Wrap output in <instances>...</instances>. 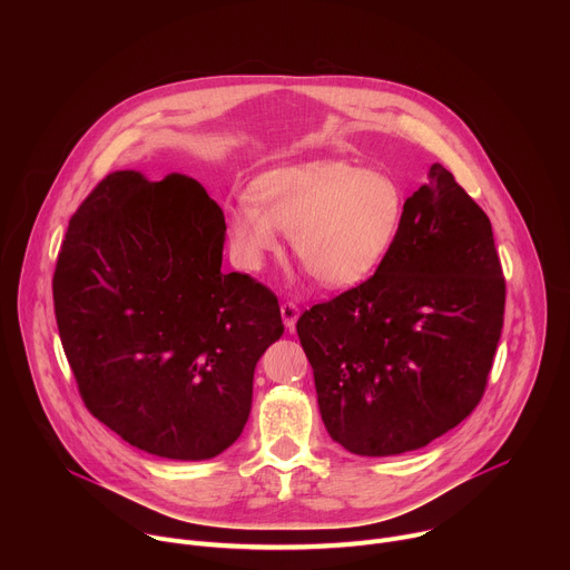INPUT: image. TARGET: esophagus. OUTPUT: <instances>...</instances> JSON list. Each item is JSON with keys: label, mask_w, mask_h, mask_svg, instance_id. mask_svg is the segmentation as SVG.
Masks as SVG:
<instances>
[{"label": "esophagus", "mask_w": 570, "mask_h": 570, "mask_svg": "<svg viewBox=\"0 0 570 570\" xmlns=\"http://www.w3.org/2000/svg\"><path fill=\"white\" fill-rule=\"evenodd\" d=\"M279 311H282L284 327H286L288 332H293V330H295V322H297V317H299V308H297V304H293V302H284V304L279 306Z\"/></svg>", "instance_id": "34e87169"}]
</instances>
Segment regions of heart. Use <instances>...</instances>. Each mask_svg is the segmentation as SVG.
Returning a JSON list of instances; mask_svg holds the SVG:
<instances>
[{
	"mask_svg": "<svg viewBox=\"0 0 570 570\" xmlns=\"http://www.w3.org/2000/svg\"><path fill=\"white\" fill-rule=\"evenodd\" d=\"M227 207L229 248L246 271H262L291 236L304 266L330 288H352L376 273L399 238L405 196L387 176L345 159L277 167Z\"/></svg>",
	"mask_w": 570,
	"mask_h": 570,
	"instance_id": "obj_1",
	"label": "heart"
}]
</instances>
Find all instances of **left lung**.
Listing matches in <instances>:
<instances>
[{"label":"left lung","mask_w":570,"mask_h":570,"mask_svg":"<svg viewBox=\"0 0 570 570\" xmlns=\"http://www.w3.org/2000/svg\"><path fill=\"white\" fill-rule=\"evenodd\" d=\"M503 311L492 223L435 161L376 273L297 320L332 440L383 458L455 429L484 392Z\"/></svg>","instance_id":"left-lung-1"}]
</instances>
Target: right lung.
<instances>
[{"label":"right lung","mask_w":570,"mask_h":570,"mask_svg":"<svg viewBox=\"0 0 570 570\" xmlns=\"http://www.w3.org/2000/svg\"><path fill=\"white\" fill-rule=\"evenodd\" d=\"M223 243V209L183 174L115 171L69 220L53 273L65 356L88 411L150 455L232 446L284 334L277 297L220 271Z\"/></svg>","instance_id":"add662e5"}]
</instances>
